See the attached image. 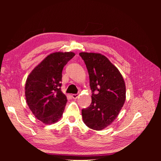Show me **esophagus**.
Instances as JSON below:
<instances>
[{
    "label": "esophagus",
    "mask_w": 161,
    "mask_h": 161,
    "mask_svg": "<svg viewBox=\"0 0 161 161\" xmlns=\"http://www.w3.org/2000/svg\"><path fill=\"white\" fill-rule=\"evenodd\" d=\"M78 97H79V94H72V97L73 98V99H77Z\"/></svg>",
    "instance_id": "34e87169"
}]
</instances>
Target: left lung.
Listing matches in <instances>:
<instances>
[{"label": "left lung", "mask_w": 161, "mask_h": 161, "mask_svg": "<svg viewBox=\"0 0 161 161\" xmlns=\"http://www.w3.org/2000/svg\"><path fill=\"white\" fill-rule=\"evenodd\" d=\"M86 64L92 92V103L81 110L84 123L100 130L115 120L126 100V85L119 69L99 53H80Z\"/></svg>", "instance_id": "8db88e82"}]
</instances>
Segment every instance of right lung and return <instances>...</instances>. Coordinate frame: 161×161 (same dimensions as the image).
I'll return each instance as SVG.
<instances>
[{
  "mask_svg": "<svg viewBox=\"0 0 161 161\" xmlns=\"http://www.w3.org/2000/svg\"><path fill=\"white\" fill-rule=\"evenodd\" d=\"M74 53H54L49 54L27 78L25 94L30 109L45 124L58 121L67 102L61 91L62 72Z\"/></svg>",
  "mask_w": 161,
  "mask_h": 161,
  "instance_id": "obj_1",
  "label": "right lung"
}]
</instances>
